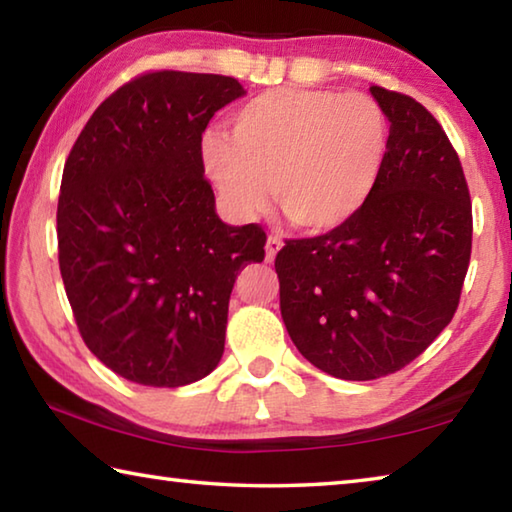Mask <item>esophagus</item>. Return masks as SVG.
Returning <instances> with one entry per match:
<instances>
[{
	"label": "esophagus",
	"mask_w": 512,
	"mask_h": 512,
	"mask_svg": "<svg viewBox=\"0 0 512 512\" xmlns=\"http://www.w3.org/2000/svg\"><path fill=\"white\" fill-rule=\"evenodd\" d=\"M284 246V241L280 239V237H268L266 239V259H268V262H273V259H275V255L277 253H280V248Z\"/></svg>",
	"instance_id": "esophagus-1"
}]
</instances>
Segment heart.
I'll return each mask as SVG.
<instances>
[{
    "mask_svg": "<svg viewBox=\"0 0 512 512\" xmlns=\"http://www.w3.org/2000/svg\"><path fill=\"white\" fill-rule=\"evenodd\" d=\"M228 137H205L203 162L244 219L271 201L291 228L323 235L361 212L384 167L388 117L363 92L275 88L232 112Z\"/></svg>",
    "mask_w": 512,
    "mask_h": 512,
    "instance_id": "b5f03b06",
    "label": "heart"
}]
</instances>
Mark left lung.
<instances>
[{
    "mask_svg": "<svg viewBox=\"0 0 512 512\" xmlns=\"http://www.w3.org/2000/svg\"><path fill=\"white\" fill-rule=\"evenodd\" d=\"M370 92L391 133L368 203L275 257L291 341L350 381L391 375L429 348L456 314L472 253L470 189L443 126L402 92Z\"/></svg>",
    "mask_w": 512,
    "mask_h": 512,
    "instance_id": "1",
    "label": "left lung"
}]
</instances>
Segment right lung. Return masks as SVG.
Here are the masks:
<instances>
[{
    "label": "right lung",
    "mask_w": 512,
    "mask_h": 512,
    "mask_svg": "<svg viewBox=\"0 0 512 512\" xmlns=\"http://www.w3.org/2000/svg\"><path fill=\"white\" fill-rule=\"evenodd\" d=\"M232 76L149 72L92 112L63 169L58 264L85 345L142 386L219 366L230 293L262 262V225H228L203 176V133L239 99Z\"/></svg>",
    "instance_id": "right-lung-1"
}]
</instances>
